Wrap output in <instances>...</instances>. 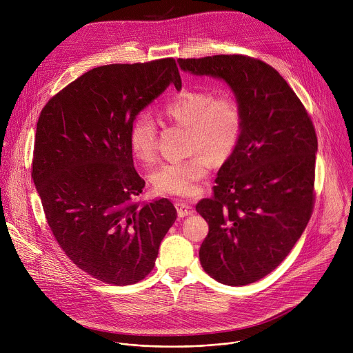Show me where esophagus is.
<instances>
[{"label": "esophagus", "instance_id": "esophagus-1", "mask_svg": "<svg viewBox=\"0 0 353 353\" xmlns=\"http://www.w3.org/2000/svg\"><path fill=\"white\" fill-rule=\"evenodd\" d=\"M176 210H177V215L179 218H184L188 215H192V207L188 203H184V201H179L176 203Z\"/></svg>", "mask_w": 353, "mask_h": 353}]
</instances>
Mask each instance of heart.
Listing matches in <instances>:
<instances>
[{
    "label": "heart",
    "instance_id": "obj_1",
    "mask_svg": "<svg viewBox=\"0 0 353 353\" xmlns=\"http://www.w3.org/2000/svg\"><path fill=\"white\" fill-rule=\"evenodd\" d=\"M172 123L187 128L191 158L170 162L150 173L155 192L172 196H188L208 174L211 161H226L237 148L244 116L239 100L232 94L215 96L211 90L184 89L170 96L161 109ZM128 146L135 159L150 163L157 152V127L152 117L138 114L128 130Z\"/></svg>",
    "mask_w": 353,
    "mask_h": 353
}]
</instances>
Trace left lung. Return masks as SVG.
Listing matches in <instances>:
<instances>
[{"mask_svg": "<svg viewBox=\"0 0 353 353\" xmlns=\"http://www.w3.org/2000/svg\"><path fill=\"white\" fill-rule=\"evenodd\" d=\"M183 71L225 81L243 109L234 152L218 172L214 196L196 212L210 226L199 261L221 283L241 286L272 272L313 212L317 135L276 70L247 56L179 60Z\"/></svg>", "mask_w": 353, "mask_h": 353, "instance_id": "1", "label": "left lung"}]
</instances>
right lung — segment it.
<instances>
[{
  "instance_id": "obj_1",
  "label": "right lung",
  "mask_w": 353,
  "mask_h": 353,
  "mask_svg": "<svg viewBox=\"0 0 353 353\" xmlns=\"http://www.w3.org/2000/svg\"><path fill=\"white\" fill-rule=\"evenodd\" d=\"M173 83V59L93 68L40 113L32 179L47 223L67 257L109 285H131L154 270L177 218L168 198L135 203L145 187L128 146L132 120Z\"/></svg>"
}]
</instances>
